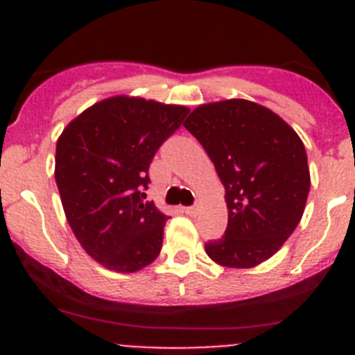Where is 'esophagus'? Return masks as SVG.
<instances>
[{"mask_svg":"<svg viewBox=\"0 0 355 355\" xmlns=\"http://www.w3.org/2000/svg\"><path fill=\"white\" fill-rule=\"evenodd\" d=\"M183 209H184V213H187V215H190V216H193L197 213L196 206H187V208H183Z\"/></svg>","mask_w":355,"mask_h":355,"instance_id":"obj_1","label":"esophagus"}]
</instances>
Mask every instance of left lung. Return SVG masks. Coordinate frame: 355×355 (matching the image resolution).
<instances>
[{
    "label": "left lung",
    "instance_id": "1",
    "mask_svg": "<svg viewBox=\"0 0 355 355\" xmlns=\"http://www.w3.org/2000/svg\"><path fill=\"white\" fill-rule=\"evenodd\" d=\"M184 128L205 147L225 188L227 229L206 243V254L229 268L272 258L299 225L311 187L299 135L247 99L197 106Z\"/></svg>",
    "mask_w": 355,
    "mask_h": 355
}]
</instances>
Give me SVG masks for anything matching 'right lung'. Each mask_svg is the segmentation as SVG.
<instances>
[{
    "instance_id": "obj_1",
    "label": "right lung",
    "mask_w": 355,
    "mask_h": 355,
    "mask_svg": "<svg viewBox=\"0 0 355 355\" xmlns=\"http://www.w3.org/2000/svg\"><path fill=\"white\" fill-rule=\"evenodd\" d=\"M190 108L115 96L67 124L56 142L55 180L62 206L85 252L122 274L158 258L168 216L146 199L156 150Z\"/></svg>"
}]
</instances>
